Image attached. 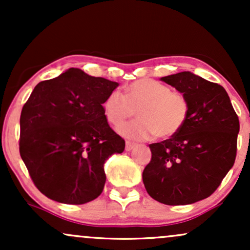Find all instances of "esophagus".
I'll return each mask as SVG.
<instances>
[{
    "instance_id": "1",
    "label": "esophagus",
    "mask_w": 250,
    "mask_h": 250,
    "mask_svg": "<svg viewBox=\"0 0 250 250\" xmlns=\"http://www.w3.org/2000/svg\"><path fill=\"white\" fill-rule=\"evenodd\" d=\"M135 146H136V145H135V143L130 142V141H127V142H125V150L130 151L131 149H133V148L135 147Z\"/></svg>"
}]
</instances>
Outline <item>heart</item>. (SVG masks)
<instances>
[{"instance_id": "1", "label": "heart", "mask_w": 250, "mask_h": 250, "mask_svg": "<svg viewBox=\"0 0 250 250\" xmlns=\"http://www.w3.org/2000/svg\"><path fill=\"white\" fill-rule=\"evenodd\" d=\"M136 110L140 119L120 125V135L130 140H147L157 134L166 139L183 127L189 105L185 96L153 79L133 82L125 94L113 90L103 102L104 115L114 125H121Z\"/></svg>"}]
</instances>
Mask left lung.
Instances as JSON below:
<instances>
[{
  "mask_svg": "<svg viewBox=\"0 0 250 250\" xmlns=\"http://www.w3.org/2000/svg\"><path fill=\"white\" fill-rule=\"evenodd\" d=\"M188 101L183 127L170 139L151 143L142 174L147 193L168 206L207 199L234 166L239 117L226 89L190 71L161 77Z\"/></svg>",
  "mask_w": 250,
  "mask_h": 250,
  "instance_id": "1",
  "label": "left lung"
}]
</instances>
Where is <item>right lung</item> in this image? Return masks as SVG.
<instances>
[{"label": "right lung", "instance_id": "obj_1", "mask_svg": "<svg viewBox=\"0 0 250 250\" xmlns=\"http://www.w3.org/2000/svg\"><path fill=\"white\" fill-rule=\"evenodd\" d=\"M117 87V82L69 68L34 88L21 111L20 154L47 197L83 205L102 193L103 165L125 146L109 127L102 105Z\"/></svg>", "mask_w": 250, "mask_h": 250}]
</instances>
